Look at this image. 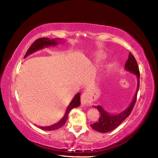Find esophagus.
<instances>
[{
  "mask_svg": "<svg viewBox=\"0 0 158 158\" xmlns=\"http://www.w3.org/2000/svg\"><path fill=\"white\" fill-rule=\"evenodd\" d=\"M81 104L84 106H89V105L91 104V101L90 98L89 97V94L87 92H84L83 93L81 97Z\"/></svg>",
  "mask_w": 158,
  "mask_h": 158,
  "instance_id": "esophagus-1",
  "label": "esophagus"
}]
</instances>
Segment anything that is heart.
Listing matches in <instances>:
<instances>
[{
    "label": "heart",
    "mask_w": 158,
    "mask_h": 158,
    "mask_svg": "<svg viewBox=\"0 0 158 158\" xmlns=\"http://www.w3.org/2000/svg\"><path fill=\"white\" fill-rule=\"evenodd\" d=\"M106 58V55H104L103 53H99V54H97V57H96V61H97V62H100V61H103Z\"/></svg>",
    "instance_id": "obj_1"
}]
</instances>
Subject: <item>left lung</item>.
I'll list each match as a JSON object with an SVG mask.
<instances>
[{
    "label": "left lung",
    "mask_w": 158,
    "mask_h": 158,
    "mask_svg": "<svg viewBox=\"0 0 158 158\" xmlns=\"http://www.w3.org/2000/svg\"><path fill=\"white\" fill-rule=\"evenodd\" d=\"M125 69L126 70L134 74L137 77V89L134 98H133L129 106L125 110L119 114H112L106 112L101 106H94V107L97 108V110L100 113V117L98 118V122H96L94 124L90 125L91 127L95 131L101 133H107L115 129L117 127H118L121 124V123L123 120L126 119L129 116L133 108L134 107L135 101H136L139 86H140V70H139L137 61L135 60L134 55L131 52H129V58L125 65Z\"/></svg>",
    "instance_id": "8db88e82"
}]
</instances>
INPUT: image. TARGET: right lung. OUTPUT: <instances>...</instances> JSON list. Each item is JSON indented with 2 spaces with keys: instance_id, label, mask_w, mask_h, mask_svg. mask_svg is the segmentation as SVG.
Returning a JSON list of instances; mask_svg holds the SVG:
<instances>
[{
  "instance_id": "add662e5",
  "label": "right lung",
  "mask_w": 158,
  "mask_h": 158,
  "mask_svg": "<svg viewBox=\"0 0 158 158\" xmlns=\"http://www.w3.org/2000/svg\"><path fill=\"white\" fill-rule=\"evenodd\" d=\"M58 40H59L58 38L50 40V38H39L38 40H36L33 43L32 45L30 46L29 48L28 49L24 57L25 58L28 56V55L32 54L33 52L38 51V50H40V49L44 48V47H48V46H56L57 44H60V43H62L61 41L60 42H57ZM80 94H81V93L79 92V93H77L75 96V97L73 98L72 101L70 102L69 106H68L66 113H65L64 117L57 123L52 125L51 126L39 127L41 129H42V130H45V131H52L61 127L66 123L70 111L72 110L73 108L79 107L80 106V104H81V101H80Z\"/></svg>"
}]
</instances>
